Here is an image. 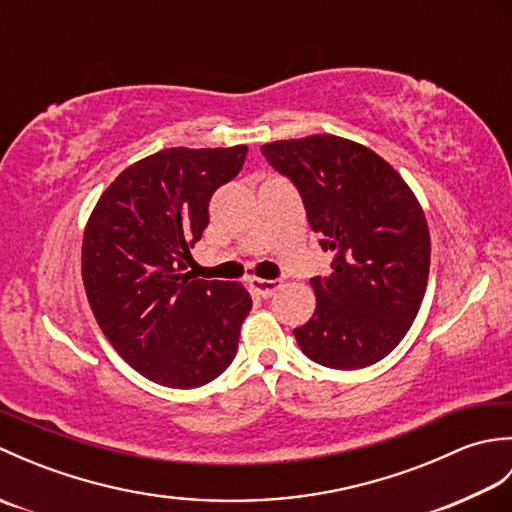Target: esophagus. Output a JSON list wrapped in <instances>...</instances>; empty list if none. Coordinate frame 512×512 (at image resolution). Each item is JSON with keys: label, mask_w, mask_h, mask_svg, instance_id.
Wrapping results in <instances>:
<instances>
[{"label": "esophagus", "mask_w": 512, "mask_h": 512, "mask_svg": "<svg viewBox=\"0 0 512 512\" xmlns=\"http://www.w3.org/2000/svg\"><path fill=\"white\" fill-rule=\"evenodd\" d=\"M250 290L255 292L259 297H273L275 292L281 288V281L277 279H259V277H250L248 279Z\"/></svg>", "instance_id": "obj_1"}]
</instances>
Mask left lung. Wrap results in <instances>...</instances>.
<instances>
[{
    "label": "left lung",
    "instance_id": "1",
    "mask_svg": "<svg viewBox=\"0 0 512 512\" xmlns=\"http://www.w3.org/2000/svg\"><path fill=\"white\" fill-rule=\"evenodd\" d=\"M262 154L295 184L332 273L312 277L317 310L295 330L310 361L332 369L378 363L402 341L427 290L431 239L400 173L341 136L277 140Z\"/></svg>",
    "mask_w": 512,
    "mask_h": 512
}]
</instances>
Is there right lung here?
Returning a JSON list of instances; mask_svg holds the SVG:
<instances>
[{"label":"right lung","mask_w":512,"mask_h":512,"mask_svg":"<svg viewBox=\"0 0 512 512\" xmlns=\"http://www.w3.org/2000/svg\"><path fill=\"white\" fill-rule=\"evenodd\" d=\"M246 151L171 147L138 160L105 189L85 226L81 273L96 323L158 385H206L237 354L253 308L246 288L184 270L209 224L211 195L237 176Z\"/></svg>","instance_id":"obj_1"}]
</instances>
